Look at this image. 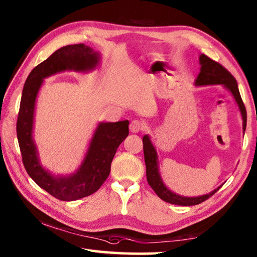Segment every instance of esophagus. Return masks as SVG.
<instances>
[{
  "instance_id": "obj_1",
  "label": "esophagus",
  "mask_w": 257,
  "mask_h": 257,
  "mask_svg": "<svg viewBox=\"0 0 257 257\" xmlns=\"http://www.w3.org/2000/svg\"><path fill=\"white\" fill-rule=\"evenodd\" d=\"M145 123L143 122L141 120H133L132 122H130V132L132 133H139V132H143V130L145 129Z\"/></svg>"
}]
</instances>
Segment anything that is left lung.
<instances>
[{"label": "left lung", "instance_id": "left-lung-1", "mask_svg": "<svg viewBox=\"0 0 257 257\" xmlns=\"http://www.w3.org/2000/svg\"><path fill=\"white\" fill-rule=\"evenodd\" d=\"M199 63H201V72L196 79L197 86L203 85H224L232 93L234 99L239 106V110L241 112L242 121H243V132L246 129V122H247V112L246 107L243 105V102L239 93L237 80L234 79V77L230 73L227 69L223 66H221L220 63H217L216 61L208 58L207 55L202 54L199 56ZM143 147H144V158H145V164H146V178L149 185L153 188V190L156 193V195L163 199L164 202H168L170 204H175V205H182V206H190V205H197L199 203H203L204 201L213 196L217 190L220 189L216 188L213 190L212 193L203 195V196L198 197H184L180 195H177L172 193L171 190H169L165 185L163 184L162 179L159 175L158 170V155H156V151L154 146L152 145L151 139L149 136L143 137Z\"/></svg>", "mask_w": 257, "mask_h": 257}]
</instances>
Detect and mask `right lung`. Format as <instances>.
I'll list each match as a JSON object with an SVG mask.
<instances>
[{
    "instance_id": "right-lung-1",
    "label": "right lung",
    "mask_w": 257,
    "mask_h": 257,
    "mask_svg": "<svg viewBox=\"0 0 257 257\" xmlns=\"http://www.w3.org/2000/svg\"><path fill=\"white\" fill-rule=\"evenodd\" d=\"M98 59L96 52L85 44L61 47L33 69L21 95L17 137L25 169L41 188L60 201H76L98 190L110 175L116 149L129 135V121L99 123L78 171L69 177H54L42 168L33 141L35 102L44 78L64 70H90L96 67Z\"/></svg>"
}]
</instances>
